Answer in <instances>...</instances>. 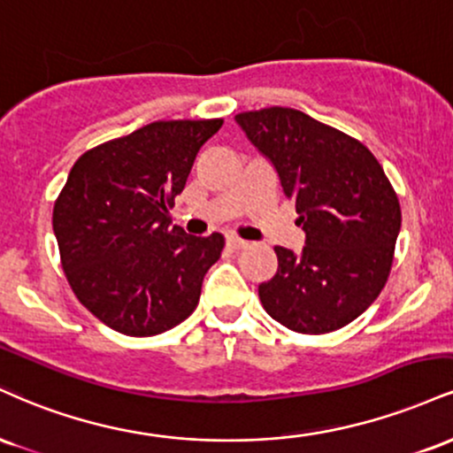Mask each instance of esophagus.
I'll use <instances>...</instances> for the list:
<instances>
[{"label": "esophagus", "mask_w": 453, "mask_h": 453, "mask_svg": "<svg viewBox=\"0 0 453 453\" xmlns=\"http://www.w3.org/2000/svg\"><path fill=\"white\" fill-rule=\"evenodd\" d=\"M226 246L231 250H242V248L248 246V242H243V239H239L235 235H228L226 237Z\"/></svg>", "instance_id": "34e87169"}]
</instances>
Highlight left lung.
I'll return each instance as SVG.
<instances>
[{
	"instance_id": "obj_1",
	"label": "left lung",
	"mask_w": 453,
	"mask_h": 453,
	"mask_svg": "<svg viewBox=\"0 0 453 453\" xmlns=\"http://www.w3.org/2000/svg\"><path fill=\"white\" fill-rule=\"evenodd\" d=\"M295 201L305 248L275 246L278 273L258 286L265 311L295 333L343 328L380 296L401 231V205L366 146L292 108L235 116Z\"/></svg>"
}]
</instances>
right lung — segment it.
Here are the masks:
<instances>
[{
  "instance_id": "right-lung-1",
  "label": "right lung",
  "mask_w": 453,
  "mask_h": 453,
  "mask_svg": "<svg viewBox=\"0 0 453 453\" xmlns=\"http://www.w3.org/2000/svg\"><path fill=\"white\" fill-rule=\"evenodd\" d=\"M220 127L222 119L157 120L73 163L52 228L73 295L105 326L152 337L195 311L225 237L169 226V207Z\"/></svg>"
}]
</instances>
